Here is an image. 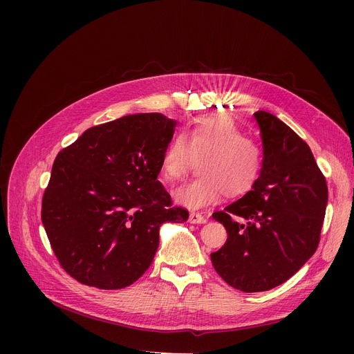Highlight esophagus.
I'll return each mask as SVG.
<instances>
[{
    "label": "esophagus",
    "mask_w": 354,
    "mask_h": 354,
    "mask_svg": "<svg viewBox=\"0 0 354 354\" xmlns=\"http://www.w3.org/2000/svg\"><path fill=\"white\" fill-rule=\"evenodd\" d=\"M208 219L203 216V215H201V214H196V212H192L191 215H189V222L191 224H205Z\"/></svg>",
    "instance_id": "obj_1"
}]
</instances>
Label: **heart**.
<instances>
[{
    "instance_id": "1",
    "label": "heart",
    "mask_w": 354,
    "mask_h": 354,
    "mask_svg": "<svg viewBox=\"0 0 354 354\" xmlns=\"http://www.w3.org/2000/svg\"><path fill=\"white\" fill-rule=\"evenodd\" d=\"M202 158V176L174 191L178 205L191 211L215 205L225 194H248L263 169L261 147L227 116L199 118L167 143L160 162L163 179H182Z\"/></svg>"
}]
</instances>
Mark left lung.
<instances>
[{
	"mask_svg": "<svg viewBox=\"0 0 354 354\" xmlns=\"http://www.w3.org/2000/svg\"><path fill=\"white\" fill-rule=\"evenodd\" d=\"M263 139V169L252 191L212 218L227 243L211 254L215 271L244 292L286 283L317 250L328 191L308 145L264 110L254 113Z\"/></svg>",
	"mask_w": 354,
	"mask_h": 354,
	"instance_id": "1",
	"label": "left lung"
}]
</instances>
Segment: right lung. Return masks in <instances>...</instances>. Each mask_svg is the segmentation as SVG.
I'll use <instances>...</instances> for the list:
<instances>
[{"label":"right lung","mask_w":354,"mask_h":354,"mask_svg":"<svg viewBox=\"0 0 354 354\" xmlns=\"http://www.w3.org/2000/svg\"><path fill=\"white\" fill-rule=\"evenodd\" d=\"M175 126L162 113L123 116L87 129L55 158L41 221L60 266L79 283L133 284L153 261L160 225L188 219L158 180Z\"/></svg>","instance_id":"1"}]
</instances>
